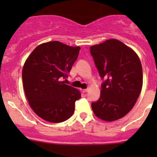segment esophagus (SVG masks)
Returning <instances> with one entry per match:
<instances>
[{
    "instance_id": "esophagus-1",
    "label": "esophagus",
    "mask_w": 157,
    "mask_h": 157,
    "mask_svg": "<svg viewBox=\"0 0 157 157\" xmlns=\"http://www.w3.org/2000/svg\"><path fill=\"white\" fill-rule=\"evenodd\" d=\"M88 89H83V90H82V92L83 93H86V92H88Z\"/></svg>"
}]
</instances>
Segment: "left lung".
Segmentation results:
<instances>
[{"mask_svg": "<svg viewBox=\"0 0 157 157\" xmlns=\"http://www.w3.org/2000/svg\"><path fill=\"white\" fill-rule=\"evenodd\" d=\"M102 78L100 98L92 103L95 115L105 121L123 118L132 109L143 86V71L135 52L121 41L111 39L90 47Z\"/></svg>", "mask_w": 157, "mask_h": 157, "instance_id": "8db88e82", "label": "left lung"}]
</instances>
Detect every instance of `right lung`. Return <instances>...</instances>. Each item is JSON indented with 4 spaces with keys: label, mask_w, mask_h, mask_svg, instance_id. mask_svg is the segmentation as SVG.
I'll use <instances>...</instances> for the list:
<instances>
[{
    "label": "right lung",
    "mask_w": 157,
    "mask_h": 157,
    "mask_svg": "<svg viewBox=\"0 0 157 157\" xmlns=\"http://www.w3.org/2000/svg\"><path fill=\"white\" fill-rule=\"evenodd\" d=\"M80 49L58 41L45 42L25 61L22 71L25 94L33 112L42 119L59 123L74 114L81 94L61 80L67 77Z\"/></svg>",
    "instance_id": "obj_1"
}]
</instances>
